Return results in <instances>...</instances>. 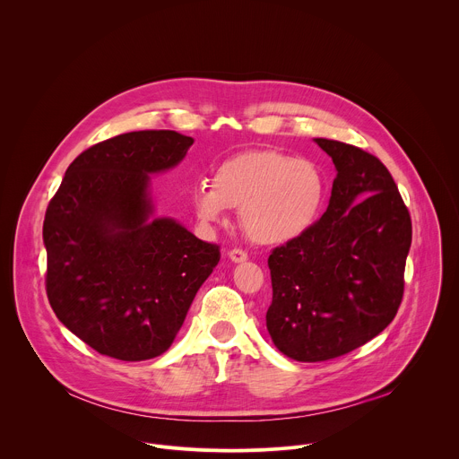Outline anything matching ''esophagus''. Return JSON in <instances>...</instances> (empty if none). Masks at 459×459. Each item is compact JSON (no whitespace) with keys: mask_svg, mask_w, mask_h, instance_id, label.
<instances>
[{"mask_svg":"<svg viewBox=\"0 0 459 459\" xmlns=\"http://www.w3.org/2000/svg\"><path fill=\"white\" fill-rule=\"evenodd\" d=\"M229 257L234 261V264H243V261L248 259V254L243 248H232L229 252Z\"/></svg>","mask_w":459,"mask_h":459,"instance_id":"obj_1","label":"esophagus"}]
</instances>
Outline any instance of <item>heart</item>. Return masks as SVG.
I'll return each mask as SVG.
<instances>
[{"instance_id":"b5f03b06","label":"heart","mask_w":459,"mask_h":459,"mask_svg":"<svg viewBox=\"0 0 459 459\" xmlns=\"http://www.w3.org/2000/svg\"><path fill=\"white\" fill-rule=\"evenodd\" d=\"M326 195L321 169L276 149H250L225 158L211 185L192 188V209L204 223H220L239 209L247 236L261 245L301 238L319 218Z\"/></svg>"}]
</instances>
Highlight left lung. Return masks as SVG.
<instances>
[{"mask_svg":"<svg viewBox=\"0 0 459 459\" xmlns=\"http://www.w3.org/2000/svg\"><path fill=\"white\" fill-rule=\"evenodd\" d=\"M338 170L329 207L269 255L267 331L296 361L365 345L394 319L405 289L412 221L386 167L359 147L316 138Z\"/></svg>","mask_w":459,"mask_h":459,"instance_id":"obj_1","label":"left lung"}]
</instances>
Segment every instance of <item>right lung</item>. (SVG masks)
Segmentation results:
<instances>
[{
	"mask_svg": "<svg viewBox=\"0 0 459 459\" xmlns=\"http://www.w3.org/2000/svg\"><path fill=\"white\" fill-rule=\"evenodd\" d=\"M192 138L138 130L83 151L50 200L45 289L57 319L103 356L143 361L174 342L221 257L169 218L151 221L149 174L178 165Z\"/></svg>",
	"mask_w": 459,
	"mask_h": 459,
	"instance_id": "right-lung-1",
	"label": "right lung"
}]
</instances>
